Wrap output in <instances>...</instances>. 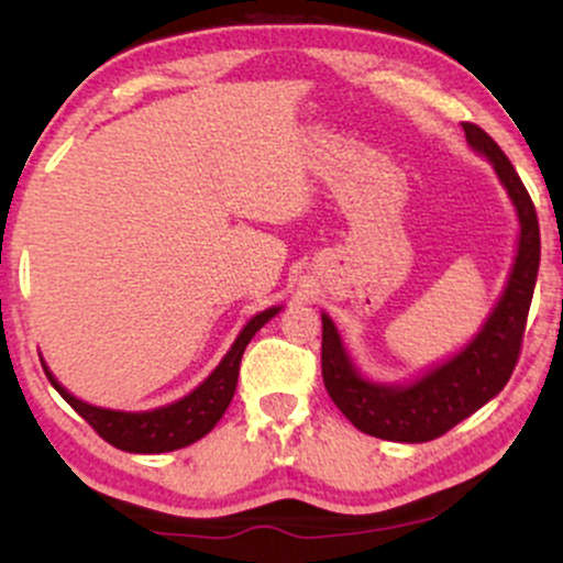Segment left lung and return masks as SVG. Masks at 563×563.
Listing matches in <instances>:
<instances>
[{"label": "left lung", "instance_id": "1", "mask_svg": "<svg viewBox=\"0 0 563 563\" xmlns=\"http://www.w3.org/2000/svg\"><path fill=\"white\" fill-rule=\"evenodd\" d=\"M463 132L471 151L493 164L519 222L506 286L479 331L442 363L389 384L363 376L331 314L322 312V380L328 394L363 434L389 442L418 444L442 437L503 391L519 360L527 312L538 283L540 224L529 192L506 153L484 129L463 124Z\"/></svg>", "mask_w": 563, "mask_h": 563}]
</instances>
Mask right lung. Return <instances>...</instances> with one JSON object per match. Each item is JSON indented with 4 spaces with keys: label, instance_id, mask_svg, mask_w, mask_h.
<instances>
[{
    "label": "right lung",
    "instance_id": "add662e5",
    "mask_svg": "<svg viewBox=\"0 0 563 563\" xmlns=\"http://www.w3.org/2000/svg\"><path fill=\"white\" fill-rule=\"evenodd\" d=\"M283 307H269L264 312H256L232 341L219 365L209 373L190 394L169 405L153 407V410H113V407L89 405L84 399L74 397L66 386L53 376L47 363L42 360L44 373L49 384L60 391V397L74 407L76 412L100 434L106 442L124 452H140V455H158V452H172L187 444L198 442L209 434L224 416L228 405L232 402V394L238 386V373H241V357L254 339L260 328L267 325L269 320L280 312Z\"/></svg>",
    "mask_w": 563,
    "mask_h": 563
}]
</instances>
